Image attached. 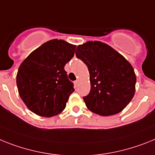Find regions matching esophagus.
I'll use <instances>...</instances> for the list:
<instances>
[{
  "label": "esophagus",
  "mask_w": 155,
  "mask_h": 155,
  "mask_svg": "<svg viewBox=\"0 0 155 155\" xmlns=\"http://www.w3.org/2000/svg\"><path fill=\"white\" fill-rule=\"evenodd\" d=\"M74 85H75L76 87H77L78 85H79V80H76V81L74 82Z\"/></svg>",
  "instance_id": "34e87169"
}]
</instances>
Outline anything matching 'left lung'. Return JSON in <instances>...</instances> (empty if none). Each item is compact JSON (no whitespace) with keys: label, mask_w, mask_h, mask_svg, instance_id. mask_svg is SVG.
I'll list each match as a JSON object with an SVG mask.
<instances>
[{"label":"left lung","mask_w":155,"mask_h":155,"mask_svg":"<svg viewBox=\"0 0 155 155\" xmlns=\"http://www.w3.org/2000/svg\"><path fill=\"white\" fill-rule=\"evenodd\" d=\"M76 55L87 65L91 91L83 97L87 108L102 116L118 114L135 94L134 69L121 54L100 41L79 45Z\"/></svg>","instance_id":"left-lung-1"}]
</instances>
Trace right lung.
Wrapping results in <instances>:
<instances>
[{
  "mask_svg": "<svg viewBox=\"0 0 155 155\" xmlns=\"http://www.w3.org/2000/svg\"><path fill=\"white\" fill-rule=\"evenodd\" d=\"M76 47L63 40H49L20 64L16 76L18 91L31 111L52 117L65 108L75 90L64 68L74 56Z\"/></svg>",
  "mask_w": 155,
  "mask_h": 155,
  "instance_id": "add662e5",
  "label": "right lung"
}]
</instances>
